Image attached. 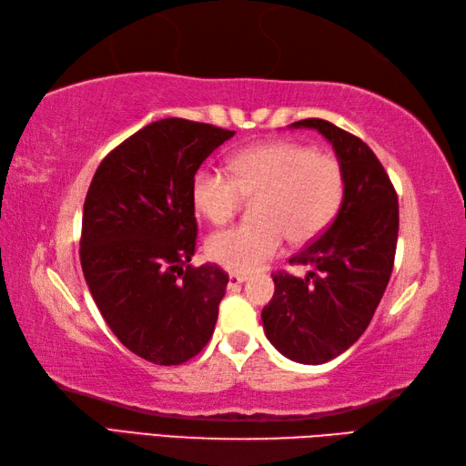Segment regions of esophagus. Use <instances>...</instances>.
<instances>
[{
    "mask_svg": "<svg viewBox=\"0 0 466 466\" xmlns=\"http://www.w3.org/2000/svg\"><path fill=\"white\" fill-rule=\"evenodd\" d=\"M242 282H246L244 275H230L228 277V289H236L238 285H242Z\"/></svg>",
    "mask_w": 466,
    "mask_h": 466,
    "instance_id": "esophagus-1",
    "label": "esophagus"
}]
</instances>
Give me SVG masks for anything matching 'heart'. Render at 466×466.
<instances>
[{
    "mask_svg": "<svg viewBox=\"0 0 466 466\" xmlns=\"http://www.w3.org/2000/svg\"><path fill=\"white\" fill-rule=\"evenodd\" d=\"M230 173L202 167L191 181V202L209 222L224 224L246 198L254 220L226 228L208 238V257L226 270L248 275L277 257L282 238L309 242L339 212L345 171L333 155L295 141H270L238 151Z\"/></svg>",
    "mask_w": 466,
    "mask_h": 466,
    "instance_id": "obj_1",
    "label": "heart"
}]
</instances>
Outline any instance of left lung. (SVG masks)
<instances>
[{
	"label": "left lung",
	"mask_w": 466,
	"mask_h": 466,
	"mask_svg": "<svg viewBox=\"0 0 466 466\" xmlns=\"http://www.w3.org/2000/svg\"><path fill=\"white\" fill-rule=\"evenodd\" d=\"M290 127L315 129L333 145L345 196L331 226L289 260L309 267L307 277L272 275L275 295L262 309V325L285 358L319 366L360 339L384 297L396 257L398 196L360 137L323 118Z\"/></svg>",
	"instance_id": "8db88e82"
}]
</instances>
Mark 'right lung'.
Segmentation results:
<instances>
[{
  "label": "right lung",
  "instance_id": "1",
  "mask_svg": "<svg viewBox=\"0 0 466 466\" xmlns=\"http://www.w3.org/2000/svg\"><path fill=\"white\" fill-rule=\"evenodd\" d=\"M230 137L161 118L108 153L90 181L80 236L88 290L118 341L157 366L191 360L214 333L228 275L189 264L198 238L191 181Z\"/></svg>",
  "mask_w": 466,
  "mask_h": 466
}]
</instances>
